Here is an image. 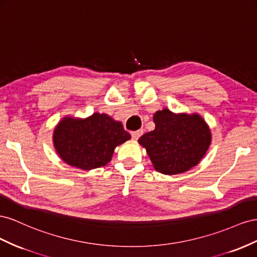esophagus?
Wrapping results in <instances>:
<instances>
[{"instance_id": "1", "label": "esophagus", "mask_w": 257, "mask_h": 257, "mask_svg": "<svg viewBox=\"0 0 257 257\" xmlns=\"http://www.w3.org/2000/svg\"><path fill=\"white\" fill-rule=\"evenodd\" d=\"M143 135V130H137V131H133L131 133V137H133L134 140H138L139 138Z\"/></svg>"}]
</instances>
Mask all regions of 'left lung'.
Returning <instances> with one entry per match:
<instances>
[{
    "label": "left lung",
    "mask_w": 257,
    "mask_h": 257,
    "mask_svg": "<svg viewBox=\"0 0 257 257\" xmlns=\"http://www.w3.org/2000/svg\"><path fill=\"white\" fill-rule=\"evenodd\" d=\"M155 129L139 139L155 170L166 174L186 172L200 163L209 149V124L197 114L173 113L163 108L154 114Z\"/></svg>",
    "instance_id": "obj_1"
}]
</instances>
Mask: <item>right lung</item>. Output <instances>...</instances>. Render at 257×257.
Returning a JSON list of instances; mask_svg holds the SVG:
<instances>
[{
	"label": "right lung",
	"instance_id": "add662e5",
	"mask_svg": "<svg viewBox=\"0 0 257 257\" xmlns=\"http://www.w3.org/2000/svg\"><path fill=\"white\" fill-rule=\"evenodd\" d=\"M130 139L120 121L97 112L86 118L64 116L53 134L58 156L80 170L106 166L117 146Z\"/></svg>",
	"mask_w": 257,
	"mask_h": 257
}]
</instances>
